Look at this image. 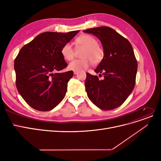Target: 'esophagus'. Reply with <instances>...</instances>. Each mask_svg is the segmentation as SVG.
I'll use <instances>...</instances> for the list:
<instances>
[{
	"instance_id": "34e87169",
	"label": "esophagus",
	"mask_w": 161,
	"mask_h": 161,
	"mask_svg": "<svg viewBox=\"0 0 161 161\" xmlns=\"http://www.w3.org/2000/svg\"><path fill=\"white\" fill-rule=\"evenodd\" d=\"M78 73H79V72H78V71H74V74L75 75H77Z\"/></svg>"
}]
</instances>
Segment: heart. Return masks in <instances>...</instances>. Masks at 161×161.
Here are the masks:
<instances>
[{
    "label": "heart",
    "mask_w": 161,
    "mask_h": 161,
    "mask_svg": "<svg viewBox=\"0 0 161 161\" xmlns=\"http://www.w3.org/2000/svg\"><path fill=\"white\" fill-rule=\"evenodd\" d=\"M78 46L85 47L82 52V58L75 59L72 61L69 69L74 71H82L88 69L95 62H100L104 57V50L103 47L98 44L96 39L88 34H83L78 37L75 40ZM61 53L66 60H71L75 56V50L70 43H65L62 46Z\"/></svg>",
    "instance_id": "obj_1"
}]
</instances>
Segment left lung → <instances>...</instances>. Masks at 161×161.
Returning a JSON list of instances; mask_svg holds the SVG:
<instances>
[{"mask_svg": "<svg viewBox=\"0 0 161 161\" xmlns=\"http://www.w3.org/2000/svg\"><path fill=\"white\" fill-rule=\"evenodd\" d=\"M83 32L98 37L104 57L95 70L99 77L86 73L85 89L89 99L103 110H111L122 105L132 92L138 62L130 42L114 29L102 26Z\"/></svg>", "mask_w": 161, "mask_h": 161, "instance_id": "1", "label": "left lung"}]
</instances>
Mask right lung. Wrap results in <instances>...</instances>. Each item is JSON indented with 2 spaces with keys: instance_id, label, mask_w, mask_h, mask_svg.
<instances>
[{
  "instance_id": "add662e5",
  "label": "right lung",
  "mask_w": 161,
  "mask_h": 161,
  "mask_svg": "<svg viewBox=\"0 0 161 161\" xmlns=\"http://www.w3.org/2000/svg\"><path fill=\"white\" fill-rule=\"evenodd\" d=\"M79 31L42 33L19 51L14 62L16 86L32 108L50 111L64 99L73 71L56 72L67 67L61 48Z\"/></svg>"
}]
</instances>
